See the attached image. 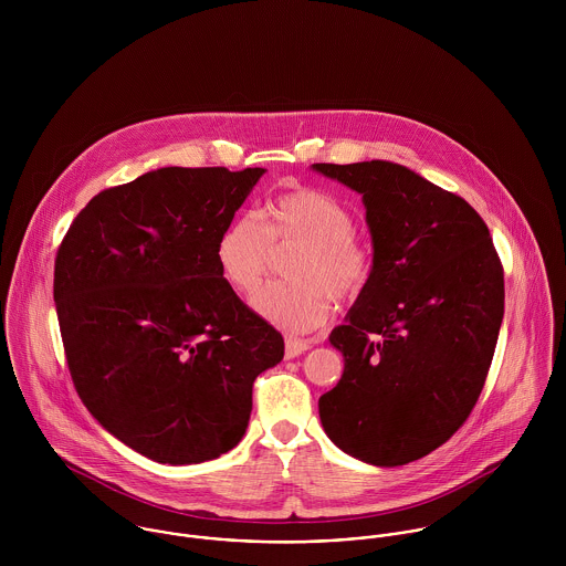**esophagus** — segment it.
I'll return each instance as SVG.
<instances>
[{"label":"esophagus","instance_id":"esophagus-1","mask_svg":"<svg viewBox=\"0 0 566 566\" xmlns=\"http://www.w3.org/2000/svg\"><path fill=\"white\" fill-rule=\"evenodd\" d=\"M307 348H312V342L310 339H301V337H285V355L292 359V357H298L303 355Z\"/></svg>","mask_w":566,"mask_h":566}]
</instances>
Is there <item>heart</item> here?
<instances>
[{
	"label": "heart",
	"mask_w": 566,
	"mask_h": 566,
	"mask_svg": "<svg viewBox=\"0 0 566 566\" xmlns=\"http://www.w3.org/2000/svg\"><path fill=\"white\" fill-rule=\"evenodd\" d=\"M279 245H298L285 265L292 281L268 283L252 298L256 316L292 333L323 326L333 298H357L373 279V248L355 233L353 211L333 193L301 187L272 198L265 224L240 213L222 231L216 259L224 281L240 294L252 292Z\"/></svg>",
	"instance_id": "b5f03b06"
}]
</instances>
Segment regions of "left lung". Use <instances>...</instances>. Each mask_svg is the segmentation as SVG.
I'll list each match as a JSON object with an SVG mask.
<instances>
[{"mask_svg": "<svg viewBox=\"0 0 566 566\" xmlns=\"http://www.w3.org/2000/svg\"><path fill=\"white\" fill-rule=\"evenodd\" d=\"M361 193L375 270L331 331L344 373L321 397L326 436L375 467L444 444L484 388L503 321V265L480 213L399 163H314Z\"/></svg>", "mask_w": 566, "mask_h": 566, "instance_id": "left-lung-1", "label": "left lung"}]
</instances>
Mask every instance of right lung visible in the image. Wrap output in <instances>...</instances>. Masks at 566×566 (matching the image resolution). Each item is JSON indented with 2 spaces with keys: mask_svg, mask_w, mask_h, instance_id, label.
<instances>
[{
  "mask_svg": "<svg viewBox=\"0 0 566 566\" xmlns=\"http://www.w3.org/2000/svg\"><path fill=\"white\" fill-rule=\"evenodd\" d=\"M263 167H161L99 191L59 245L54 303L76 392L161 464L231 451L281 333L224 281L216 245Z\"/></svg>",
  "mask_w": 566,
  "mask_h": 566,
  "instance_id": "right-lung-1",
  "label": "right lung"
}]
</instances>
